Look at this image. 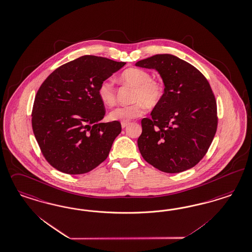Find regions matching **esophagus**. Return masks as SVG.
Here are the masks:
<instances>
[{"instance_id": "1", "label": "esophagus", "mask_w": 252, "mask_h": 252, "mask_svg": "<svg viewBox=\"0 0 252 252\" xmlns=\"http://www.w3.org/2000/svg\"><path fill=\"white\" fill-rule=\"evenodd\" d=\"M128 125H129V122H122V128H125V127H127Z\"/></svg>"}]
</instances>
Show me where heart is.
Returning a JSON list of instances; mask_svg holds the SVG:
<instances>
[{"mask_svg":"<svg viewBox=\"0 0 252 252\" xmlns=\"http://www.w3.org/2000/svg\"><path fill=\"white\" fill-rule=\"evenodd\" d=\"M120 80L123 84L134 87L130 105L119 106L109 113L111 121L128 122L143 116L146 105L153 107L159 103L163 96V86L152 79L148 71L139 68H129L122 72ZM98 95L104 105L112 106L116 103V91L110 80H103L98 88Z\"/></svg>","mask_w":252,"mask_h":252,"instance_id":"b5f03b06","label":"heart"}]
</instances>
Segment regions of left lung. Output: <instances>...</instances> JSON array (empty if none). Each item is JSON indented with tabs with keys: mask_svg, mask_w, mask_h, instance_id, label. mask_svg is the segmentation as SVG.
Wrapping results in <instances>:
<instances>
[{
	"mask_svg": "<svg viewBox=\"0 0 252 252\" xmlns=\"http://www.w3.org/2000/svg\"><path fill=\"white\" fill-rule=\"evenodd\" d=\"M135 65L154 69L164 84L161 100L142 120L137 145L142 157L159 171H186L204 158L217 130V103L211 87L194 66L157 54Z\"/></svg>",
	"mask_w": 252,
	"mask_h": 252,
	"instance_id": "obj_1",
	"label": "left lung"
}]
</instances>
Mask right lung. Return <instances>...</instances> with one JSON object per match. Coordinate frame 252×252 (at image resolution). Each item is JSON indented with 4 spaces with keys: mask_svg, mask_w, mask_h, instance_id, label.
<instances>
[{
    "mask_svg": "<svg viewBox=\"0 0 252 252\" xmlns=\"http://www.w3.org/2000/svg\"><path fill=\"white\" fill-rule=\"evenodd\" d=\"M126 63L86 55L57 68L34 99L32 125L49 164L69 174H85L107 158L122 125L101 122L105 115L98 88Z\"/></svg>",
    "mask_w": 252,
    "mask_h": 252,
    "instance_id": "add662e5",
    "label": "right lung"
}]
</instances>
